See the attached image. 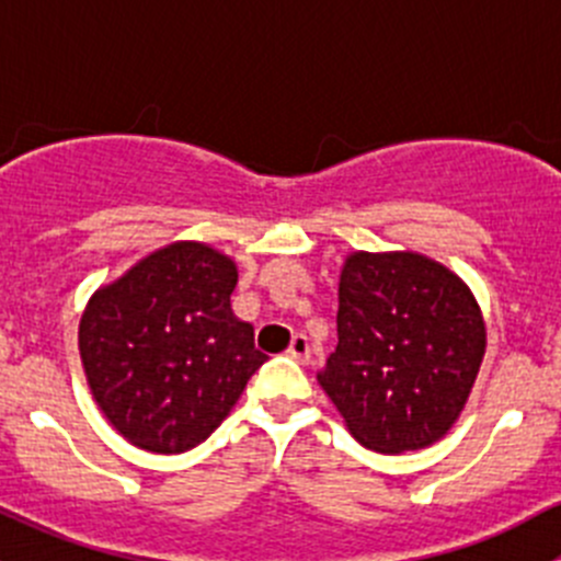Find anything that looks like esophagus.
<instances>
[{
  "mask_svg": "<svg viewBox=\"0 0 561 561\" xmlns=\"http://www.w3.org/2000/svg\"><path fill=\"white\" fill-rule=\"evenodd\" d=\"M287 353L293 355V358L298 360V364H309V358H312V350H309V339L304 336V333H296L290 342V347H287Z\"/></svg>",
  "mask_w": 561,
  "mask_h": 561,
  "instance_id": "esophagus-1",
  "label": "esophagus"
}]
</instances>
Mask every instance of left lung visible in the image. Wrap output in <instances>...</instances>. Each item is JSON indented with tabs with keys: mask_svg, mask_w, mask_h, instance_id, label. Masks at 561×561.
<instances>
[{
	"mask_svg": "<svg viewBox=\"0 0 561 561\" xmlns=\"http://www.w3.org/2000/svg\"><path fill=\"white\" fill-rule=\"evenodd\" d=\"M336 333L317 382L364 448L421 450L456 426L483 364L485 320L448 265L412 249L350 252Z\"/></svg>",
	"mask_w": 561,
	"mask_h": 561,
	"instance_id": "1",
	"label": "left lung"
}]
</instances>
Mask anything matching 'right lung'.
Listing matches in <instances>:
<instances>
[{
  "instance_id": "obj_1",
  "label": "right lung",
  "mask_w": 561,
  "mask_h": 561,
  "mask_svg": "<svg viewBox=\"0 0 561 561\" xmlns=\"http://www.w3.org/2000/svg\"><path fill=\"white\" fill-rule=\"evenodd\" d=\"M236 260L173 241L135 260L89 298L78 353L113 428L149 454L201 445L236 407L265 355L230 296Z\"/></svg>"
}]
</instances>
